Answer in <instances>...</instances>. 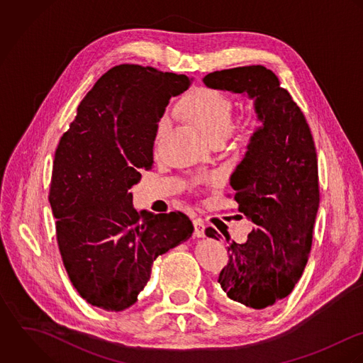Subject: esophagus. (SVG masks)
Returning <instances> with one entry per match:
<instances>
[{
  "label": "esophagus",
  "mask_w": 363,
  "mask_h": 363,
  "mask_svg": "<svg viewBox=\"0 0 363 363\" xmlns=\"http://www.w3.org/2000/svg\"><path fill=\"white\" fill-rule=\"evenodd\" d=\"M194 227H195V230H194V235H195V237H198V238L205 237V228H206V225H205V223H203L201 218H195V220H194Z\"/></svg>",
  "instance_id": "1"
}]
</instances>
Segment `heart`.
<instances>
[{"label": "heart", "mask_w": 363, "mask_h": 363, "mask_svg": "<svg viewBox=\"0 0 363 363\" xmlns=\"http://www.w3.org/2000/svg\"><path fill=\"white\" fill-rule=\"evenodd\" d=\"M181 112L213 143L223 142L228 135H233L235 145L247 147L255 139L261 122L257 116H248L234 129V105L231 99L209 86L198 88L182 105ZM169 125L168 118H162L158 125V136H162ZM232 133L230 134L229 132ZM212 184H218V175L209 178Z\"/></svg>", "instance_id": "b5f03b06"}]
</instances>
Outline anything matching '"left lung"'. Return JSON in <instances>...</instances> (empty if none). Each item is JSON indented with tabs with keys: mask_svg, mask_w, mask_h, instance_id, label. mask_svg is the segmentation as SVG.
Here are the masks:
<instances>
[{
	"mask_svg": "<svg viewBox=\"0 0 363 363\" xmlns=\"http://www.w3.org/2000/svg\"><path fill=\"white\" fill-rule=\"evenodd\" d=\"M209 88L254 101L259 130L231 175L238 211L254 223L230 241L218 284L228 298L262 310L289 296L308 259L318 211L317 152L306 118L275 73L245 66L208 74ZM206 235L221 237L212 227Z\"/></svg>",
	"mask_w": 363,
	"mask_h": 363,
	"instance_id": "obj_1",
	"label": "left lung"
}]
</instances>
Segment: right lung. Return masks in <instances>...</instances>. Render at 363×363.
Returning a JSON list of instances; mask_svg holds the SVG:
<instances>
[{"label":"right lung","mask_w":363,"mask_h":363,"mask_svg":"<svg viewBox=\"0 0 363 363\" xmlns=\"http://www.w3.org/2000/svg\"><path fill=\"white\" fill-rule=\"evenodd\" d=\"M194 78L121 65L81 101L55 154L49 202L65 268L89 304L122 311L138 301L155 258L186 241L181 212H136L129 189L152 168L158 122Z\"/></svg>","instance_id":"obj_1"}]
</instances>
